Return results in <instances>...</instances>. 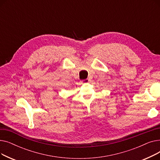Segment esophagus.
I'll return each instance as SVG.
<instances>
[{
    "mask_svg": "<svg viewBox=\"0 0 160 160\" xmlns=\"http://www.w3.org/2000/svg\"><path fill=\"white\" fill-rule=\"evenodd\" d=\"M89 82V80L88 78L85 79V80H83L82 81V83H88V82Z\"/></svg>",
    "mask_w": 160,
    "mask_h": 160,
    "instance_id": "34e87169",
    "label": "esophagus"
}]
</instances>
